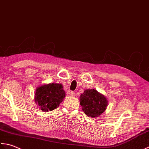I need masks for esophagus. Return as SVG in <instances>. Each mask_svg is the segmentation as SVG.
<instances>
[{"label": "esophagus", "instance_id": "1", "mask_svg": "<svg viewBox=\"0 0 149 149\" xmlns=\"http://www.w3.org/2000/svg\"><path fill=\"white\" fill-rule=\"evenodd\" d=\"M69 95H70L71 96H75L76 94L74 91H70V92H69Z\"/></svg>", "mask_w": 149, "mask_h": 149}]
</instances>
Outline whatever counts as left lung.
Masks as SVG:
<instances>
[{
    "label": "left lung",
    "mask_w": 149,
    "mask_h": 149,
    "mask_svg": "<svg viewBox=\"0 0 149 149\" xmlns=\"http://www.w3.org/2000/svg\"><path fill=\"white\" fill-rule=\"evenodd\" d=\"M80 105L87 116H99L105 111L107 100L105 97L95 89H86L80 97Z\"/></svg>",
    "instance_id": "obj_1"
}]
</instances>
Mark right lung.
<instances>
[{
	"mask_svg": "<svg viewBox=\"0 0 149 149\" xmlns=\"http://www.w3.org/2000/svg\"><path fill=\"white\" fill-rule=\"evenodd\" d=\"M65 96L62 85L52 83L38 87L35 100L42 111H51L58 107Z\"/></svg>",
	"mask_w": 149,
	"mask_h": 149,
	"instance_id": "right-lung-1",
	"label": "right lung"
}]
</instances>
